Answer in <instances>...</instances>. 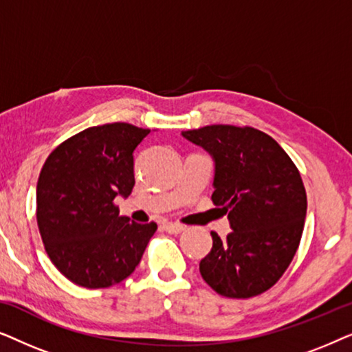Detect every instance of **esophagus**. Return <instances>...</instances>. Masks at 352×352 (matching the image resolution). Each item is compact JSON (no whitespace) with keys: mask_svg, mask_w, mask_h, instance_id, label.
Instances as JSON below:
<instances>
[{"mask_svg":"<svg viewBox=\"0 0 352 352\" xmlns=\"http://www.w3.org/2000/svg\"><path fill=\"white\" fill-rule=\"evenodd\" d=\"M165 230H166V232H170V234H181V232H184V230H186V226L177 224V223H166Z\"/></svg>","mask_w":352,"mask_h":352,"instance_id":"1","label":"esophagus"}]
</instances>
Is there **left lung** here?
Segmentation results:
<instances>
[{"instance_id": "obj_1", "label": "left lung", "mask_w": 352, "mask_h": 352, "mask_svg": "<svg viewBox=\"0 0 352 352\" xmlns=\"http://www.w3.org/2000/svg\"><path fill=\"white\" fill-rule=\"evenodd\" d=\"M214 160L211 200L228 213L232 232L200 261L204 280L219 295L252 298L276 285L295 256L307 199L300 171L266 133L210 124L182 131Z\"/></svg>"}]
</instances>
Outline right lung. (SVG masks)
<instances>
[{
	"instance_id": "1",
	"label": "right lung",
	"mask_w": 352,
	"mask_h": 352,
	"mask_svg": "<svg viewBox=\"0 0 352 352\" xmlns=\"http://www.w3.org/2000/svg\"><path fill=\"white\" fill-rule=\"evenodd\" d=\"M148 133L129 123L88 128L57 146L41 168L38 229L52 264L76 285L124 280L155 234V223L129 221L113 204L131 194L133 152Z\"/></svg>"
}]
</instances>
